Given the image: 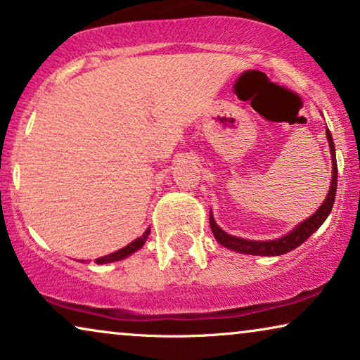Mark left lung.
Here are the masks:
<instances>
[{
    "label": "left lung",
    "instance_id": "left-lung-1",
    "mask_svg": "<svg viewBox=\"0 0 360 360\" xmlns=\"http://www.w3.org/2000/svg\"><path fill=\"white\" fill-rule=\"evenodd\" d=\"M326 136H328L329 149H331V157H333V180H331V188H329L326 200H324V203L319 206L316 213L309 216V218L307 221H303V223H300L290 234L275 240H248V239L236 238V236L224 233V231L216 224L213 214L210 213V226L216 240H218L221 245H224V248L236 250V252L250 254V255H282L285 252L293 250L295 248H298V245H302L304 240H307L309 236H311L314 231H316L319 226L326 221L328 214L331 213L333 210L334 198H336V188H338L336 152H334V142L329 129H326Z\"/></svg>",
    "mask_w": 360,
    "mask_h": 360
}]
</instances>
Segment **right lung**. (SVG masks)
<instances>
[{
	"label": "right lung",
	"mask_w": 360,
	"mask_h": 360,
	"mask_svg": "<svg viewBox=\"0 0 360 360\" xmlns=\"http://www.w3.org/2000/svg\"><path fill=\"white\" fill-rule=\"evenodd\" d=\"M149 234H150V228H147L146 233L142 234L141 238H137L136 240H132V243L127 244L126 248L116 250V252H112V254H110V255H105V257L96 259L95 262H96V264H110V262H116V260H121V259L127 257V255H131L132 252H136L137 249H141L142 245L146 244V240H147V238H149Z\"/></svg>",
	"instance_id": "obj_1"
}]
</instances>
